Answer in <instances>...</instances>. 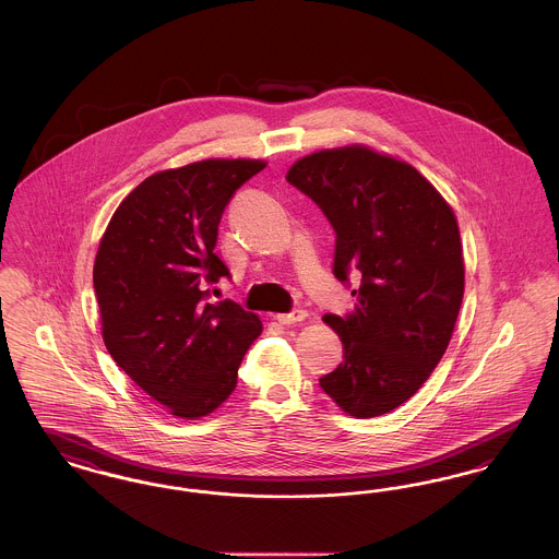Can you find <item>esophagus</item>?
Masks as SVG:
<instances>
[{
	"mask_svg": "<svg viewBox=\"0 0 559 559\" xmlns=\"http://www.w3.org/2000/svg\"><path fill=\"white\" fill-rule=\"evenodd\" d=\"M306 317H308V312H306V310L295 308V310L287 312V314H278L276 320H278L281 324H293V322H301V320H306Z\"/></svg>",
	"mask_w": 559,
	"mask_h": 559,
	"instance_id": "obj_1",
	"label": "esophagus"
}]
</instances>
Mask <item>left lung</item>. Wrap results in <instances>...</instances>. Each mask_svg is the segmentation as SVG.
Masks as SVG:
<instances>
[{
  "instance_id": "1",
  "label": "left lung",
  "mask_w": 559,
  "mask_h": 559,
  "mask_svg": "<svg viewBox=\"0 0 559 559\" xmlns=\"http://www.w3.org/2000/svg\"><path fill=\"white\" fill-rule=\"evenodd\" d=\"M287 182L331 222L337 281L360 276L354 310L322 319L344 362L320 388L352 417L385 415L417 394L451 342L465 285L454 213L415 167L367 146L308 155Z\"/></svg>"
}]
</instances>
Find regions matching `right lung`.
<instances>
[{"mask_svg":"<svg viewBox=\"0 0 559 559\" xmlns=\"http://www.w3.org/2000/svg\"><path fill=\"white\" fill-rule=\"evenodd\" d=\"M264 160L207 159L159 171L112 213L94 262L108 354L135 385L182 419L210 415L237 388L245 352L262 333L237 301H210L230 278L217 226Z\"/></svg>","mask_w":559,"mask_h":559,"instance_id":"right-lung-1","label":"right lung"}]
</instances>
